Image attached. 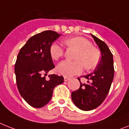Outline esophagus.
<instances>
[{
  "label": "esophagus",
  "instance_id": "1",
  "mask_svg": "<svg viewBox=\"0 0 129 129\" xmlns=\"http://www.w3.org/2000/svg\"><path fill=\"white\" fill-rule=\"evenodd\" d=\"M70 79V78L68 77H64V81H68Z\"/></svg>",
  "mask_w": 129,
  "mask_h": 129
}]
</instances>
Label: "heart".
Wrapping results in <instances>:
<instances>
[{"label": "heart", "mask_w": 129, "mask_h": 129, "mask_svg": "<svg viewBox=\"0 0 129 129\" xmlns=\"http://www.w3.org/2000/svg\"><path fill=\"white\" fill-rule=\"evenodd\" d=\"M66 45L73 47L78 50L76 56L75 61L64 60L57 66V71L60 75L66 77H72L82 72L84 63L88 69H93L97 65L100 59V53L97 49L92 47V44L88 40L82 37H75L67 39L64 41ZM51 58L58 60L63 54V47L57 42L52 43L49 49Z\"/></svg>", "instance_id": "1"}]
</instances>
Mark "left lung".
Segmentation results:
<instances>
[{
  "label": "left lung",
  "mask_w": 129,
  "mask_h": 129,
  "mask_svg": "<svg viewBox=\"0 0 129 129\" xmlns=\"http://www.w3.org/2000/svg\"><path fill=\"white\" fill-rule=\"evenodd\" d=\"M100 49L101 58L93 73L83 76L88 83L82 84L78 89L71 93L73 103L84 111L91 110L100 106L109 92L114 76L113 55L104 41L91 34Z\"/></svg>",
  "instance_id": "obj_1"
}]
</instances>
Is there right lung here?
<instances>
[{
    "label": "right lung",
    "instance_id": "right-lung-1",
    "mask_svg": "<svg viewBox=\"0 0 129 129\" xmlns=\"http://www.w3.org/2000/svg\"><path fill=\"white\" fill-rule=\"evenodd\" d=\"M61 34L46 30L31 37L21 48L15 65L16 82L21 97L34 108H41L51 101L54 88L63 82V77L45 76L55 68L49 49Z\"/></svg>",
    "mask_w": 129,
    "mask_h": 129
}]
</instances>
